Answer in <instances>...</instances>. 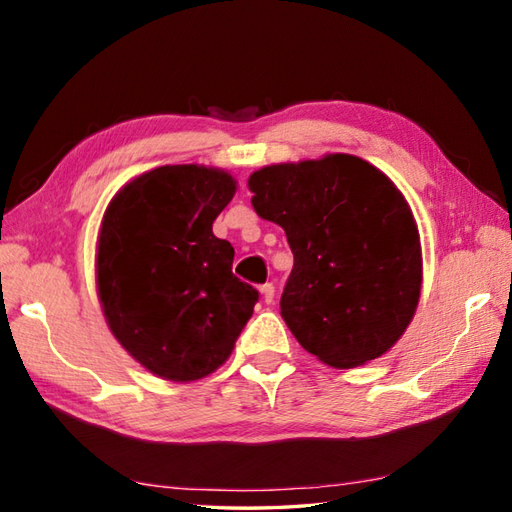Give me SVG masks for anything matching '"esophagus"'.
<instances>
[{
  "label": "esophagus",
  "mask_w": 512,
  "mask_h": 512,
  "mask_svg": "<svg viewBox=\"0 0 512 512\" xmlns=\"http://www.w3.org/2000/svg\"><path fill=\"white\" fill-rule=\"evenodd\" d=\"M262 297L266 303H273L275 301V286L273 284H264L262 286Z\"/></svg>",
  "instance_id": "obj_1"
}]
</instances>
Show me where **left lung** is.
Here are the masks:
<instances>
[{
  "mask_svg": "<svg viewBox=\"0 0 512 512\" xmlns=\"http://www.w3.org/2000/svg\"><path fill=\"white\" fill-rule=\"evenodd\" d=\"M248 189L295 255L281 317L303 350L336 369L389 352L422 288L418 224L396 184L363 158L325 154L253 171Z\"/></svg>",
  "mask_w": 512,
  "mask_h": 512,
  "instance_id": "1",
  "label": "left lung"
}]
</instances>
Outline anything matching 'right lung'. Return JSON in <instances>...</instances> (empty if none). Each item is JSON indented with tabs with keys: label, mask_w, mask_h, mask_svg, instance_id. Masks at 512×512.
<instances>
[{
	"label": "right lung",
	"mask_w": 512,
	"mask_h": 512,
	"mask_svg": "<svg viewBox=\"0 0 512 512\" xmlns=\"http://www.w3.org/2000/svg\"><path fill=\"white\" fill-rule=\"evenodd\" d=\"M235 191L224 169L165 165L129 180L103 213L96 292L107 328L171 383L222 367L259 299L233 275V246L213 235Z\"/></svg>",
	"instance_id": "1"
}]
</instances>
